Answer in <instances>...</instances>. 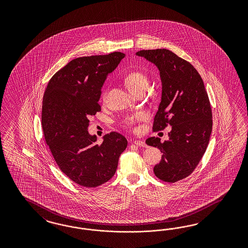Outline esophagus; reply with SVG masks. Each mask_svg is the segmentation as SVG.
I'll use <instances>...</instances> for the list:
<instances>
[{
  "instance_id": "esophagus-1",
  "label": "esophagus",
  "mask_w": 248,
  "mask_h": 248,
  "mask_svg": "<svg viewBox=\"0 0 248 248\" xmlns=\"http://www.w3.org/2000/svg\"><path fill=\"white\" fill-rule=\"evenodd\" d=\"M134 143L137 146H140V147H147V144L144 143L142 140H135Z\"/></svg>"
}]
</instances>
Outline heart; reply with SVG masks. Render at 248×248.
<instances>
[{
	"mask_svg": "<svg viewBox=\"0 0 248 248\" xmlns=\"http://www.w3.org/2000/svg\"><path fill=\"white\" fill-rule=\"evenodd\" d=\"M124 82L131 90L134 93H137L143 89H146L148 85V77L140 71H134L125 76ZM103 97H105V94H104ZM141 118H142L141 114H137L132 117H127L124 120V124L126 125L132 126L135 121L140 120Z\"/></svg>",
	"mask_w": 248,
	"mask_h": 248,
	"instance_id": "obj_1",
	"label": "heart"
}]
</instances>
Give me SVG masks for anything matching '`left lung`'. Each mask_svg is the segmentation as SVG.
<instances>
[{"label":"left lung","instance_id":"8db88e82","mask_svg":"<svg viewBox=\"0 0 248 248\" xmlns=\"http://www.w3.org/2000/svg\"><path fill=\"white\" fill-rule=\"evenodd\" d=\"M135 54L157 67L162 83L161 103L153 129L171 126L169 139L164 143L158 137L145 141L164 154L154 173L168 183L182 180L199 164L212 133L210 102L203 80L190 62L169 50H142Z\"/></svg>","mask_w":248,"mask_h":248}]
</instances>
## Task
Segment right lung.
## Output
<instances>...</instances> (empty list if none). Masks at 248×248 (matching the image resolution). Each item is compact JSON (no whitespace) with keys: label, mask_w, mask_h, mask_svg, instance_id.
<instances>
[{"label":"right lung","mask_w":248,"mask_h":248,"mask_svg":"<svg viewBox=\"0 0 248 248\" xmlns=\"http://www.w3.org/2000/svg\"><path fill=\"white\" fill-rule=\"evenodd\" d=\"M125 54L79 57L53 75L45 92L42 124L45 141L62 172L77 185L96 187L115 173L124 136L112 132L97 144L88 132L89 117L101 111L98 104L109 74Z\"/></svg>","instance_id":"right-lung-1"}]
</instances>
